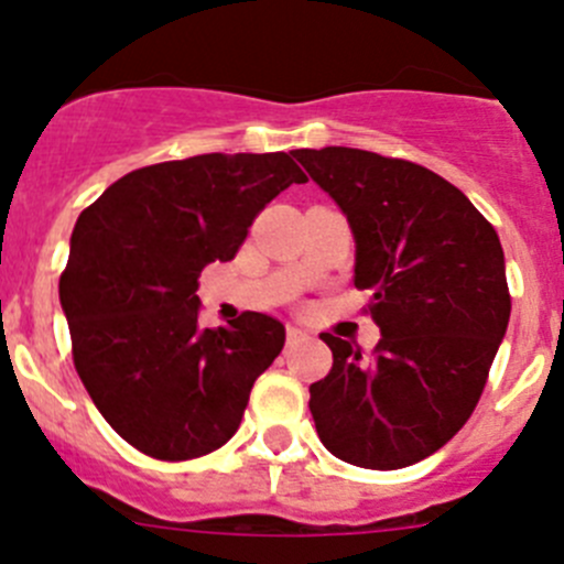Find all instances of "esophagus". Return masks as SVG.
<instances>
[{"label":"esophagus","mask_w":564,"mask_h":564,"mask_svg":"<svg viewBox=\"0 0 564 564\" xmlns=\"http://www.w3.org/2000/svg\"><path fill=\"white\" fill-rule=\"evenodd\" d=\"M306 339V334L297 328V325H286V341L289 345H297V341Z\"/></svg>","instance_id":"esophagus-1"}]
</instances>
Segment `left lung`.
<instances>
[{"label": "left lung", "instance_id": "left-lung-1", "mask_svg": "<svg viewBox=\"0 0 564 564\" xmlns=\"http://www.w3.org/2000/svg\"><path fill=\"white\" fill-rule=\"evenodd\" d=\"M345 210L356 289L381 328L370 359L323 334L334 367L312 383L314 425L336 459L398 470L440 451L476 409L512 312L496 228L445 177L354 147L297 150Z\"/></svg>", "mask_w": 564, "mask_h": 564}]
</instances>
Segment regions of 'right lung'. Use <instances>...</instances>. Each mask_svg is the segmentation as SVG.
<instances>
[{
  "instance_id": "1",
  "label": "right lung",
  "mask_w": 564,
  "mask_h": 564,
  "mask_svg": "<svg viewBox=\"0 0 564 564\" xmlns=\"http://www.w3.org/2000/svg\"><path fill=\"white\" fill-rule=\"evenodd\" d=\"M306 181L286 152H208L130 172L77 217L61 275L75 370L141 454L197 459L236 434L286 328L258 312L199 328L197 278L239 252L270 199Z\"/></svg>"
}]
</instances>
